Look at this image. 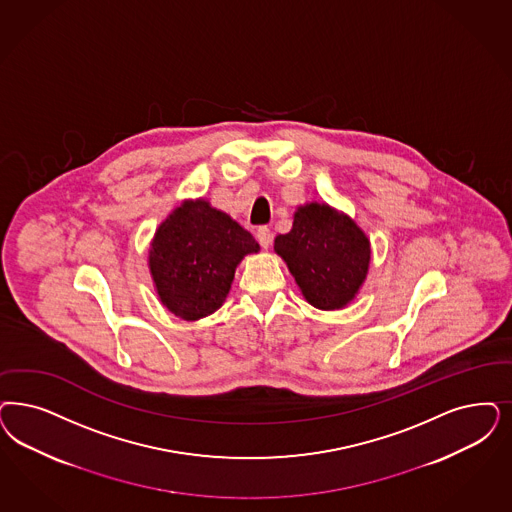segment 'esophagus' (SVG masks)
<instances>
[{"mask_svg":"<svg viewBox=\"0 0 512 512\" xmlns=\"http://www.w3.org/2000/svg\"><path fill=\"white\" fill-rule=\"evenodd\" d=\"M257 240H259L261 247L268 249L270 244H272V232H270V229L268 227H261V229L257 230Z\"/></svg>","mask_w":512,"mask_h":512,"instance_id":"esophagus-1","label":"esophagus"}]
</instances>
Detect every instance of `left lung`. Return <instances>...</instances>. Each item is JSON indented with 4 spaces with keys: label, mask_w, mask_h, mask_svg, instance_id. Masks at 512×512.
Masks as SVG:
<instances>
[{
    "label": "left lung",
    "mask_w": 512,
    "mask_h": 512,
    "mask_svg": "<svg viewBox=\"0 0 512 512\" xmlns=\"http://www.w3.org/2000/svg\"><path fill=\"white\" fill-rule=\"evenodd\" d=\"M304 299L319 310L352 302L367 278L371 242L346 213L327 204H306L295 212L293 229L274 240Z\"/></svg>",
    "instance_id": "left-lung-1"
}]
</instances>
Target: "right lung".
<instances>
[{"label":"right lung","mask_w":512,"mask_h":512,"mask_svg":"<svg viewBox=\"0 0 512 512\" xmlns=\"http://www.w3.org/2000/svg\"><path fill=\"white\" fill-rule=\"evenodd\" d=\"M259 244L230 215L204 198L185 200L155 232L149 270L159 299L172 314L196 321L221 308L236 266Z\"/></svg>","instance_id":"add662e5"}]
</instances>
